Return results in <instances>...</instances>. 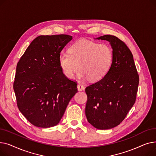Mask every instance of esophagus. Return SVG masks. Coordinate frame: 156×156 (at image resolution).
I'll return each instance as SVG.
<instances>
[{"label":"esophagus","instance_id":"1","mask_svg":"<svg viewBox=\"0 0 156 156\" xmlns=\"http://www.w3.org/2000/svg\"><path fill=\"white\" fill-rule=\"evenodd\" d=\"M77 88H78V91H82V90H85V87L82 85H81V84H78L77 85Z\"/></svg>","mask_w":156,"mask_h":156}]
</instances>
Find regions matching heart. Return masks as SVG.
I'll use <instances>...</instances> for the list:
<instances>
[{"instance_id":"1","label":"heart","mask_w":156,"mask_h":156,"mask_svg":"<svg viewBox=\"0 0 156 156\" xmlns=\"http://www.w3.org/2000/svg\"><path fill=\"white\" fill-rule=\"evenodd\" d=\"M112 59V51L109 45L81 40L71 45L69 54H60L59 64L68 79H72L80 68L78 78L97 81L108 73Z\"/></svg>"}]
</instances>
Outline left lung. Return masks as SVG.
Here are the masks:
<instances>
[{"instance_id":"8db88e82","label":"left lung","mask_w":156,"mask_h":156,"mask_svg":"<svg viewBox=\"0 0 156 156\" xmlns=\"http://www.w3.org/2000/svg\"><path fill=\"white\" fill-rule=\"evenodd\" d=\"M95 39L108 41L113 59L106 75L85 89V115L95 128L108 129L119 125L133 107L139 77L133 55L122 41L111 35Z\"/></svg>"}]
</instances>
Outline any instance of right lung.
Listing matches in <instances>:
<instances>
[{
  "label": "right lung",
  "instance_id": "1",
  "mask_svg": "<svg viewBox=\"0 0 156 156\" xmlns=\"http://www.w3.org/2000/svg\"><path fill=\"white\" fill-rule=\"evenodd\" d=\"M73 39L68 35H40L32 41L16 67L13 85L20 111L37 127L59 123L78 92L63 74L59 55Z\"/></svg>",
  "mask_w": 156,
  "mask_h": 156
}]
</instances>
